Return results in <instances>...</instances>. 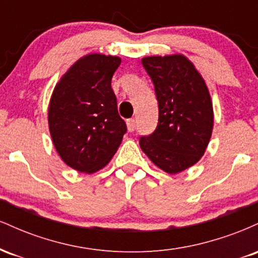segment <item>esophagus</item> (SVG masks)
<instances>
[{
    "label": "esophagus",
    "instance_id": "34e87169",
    "mask_svg": "<svg viewBox=\"0 0 258 258\" xmlns=\"http://www.w3.org/2000/svg\"><path fill=\"white\" fill-rule=\"evenodd\" d=\"M127 130H128L130 132H133L136 130V120L135 119H130L127 120Z\"/></svg>",
    "mask_w": 258,
    "mask_h": 258
}]
</instances>
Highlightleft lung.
<instances>
[{
  "label": "left lung",
  "instance_id": "8db88e82",
  "mask_svg": "<svg viewBox=\"0 0 258 258\" xmlns=\"http://www.w3.org/2000/svg\"><path fill=\"white\" fill-rule=\"evenodd\" d=\"M155 87L158 127L139 139L154 165L176 174L191 167L205 154L214 128V108L205 80L183 54L142 59Z\"/></svg>",
  "mask_w": 258,
  "mask_h": 258
}]
</instances>
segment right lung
Listing matches in <instances>:
<instances>
[{
	"mask_svg": "<svg viewBox=\"0 0 258 258\" xmlns=\"http://www.w3.org/2000/svg\"><path fill=\"white\" fill-rule=\"evenodd\" d=\"M121 58L90 53L76 60L53 90L48 127L55 150L74 170L94 173L109 164L126 132L111 78Z\"/></svg>",
	"mask_w": 258,
	"mask_h": 258,
	"instance_id": "obj_1",
	"label": "right lung"
}]
</instances>
